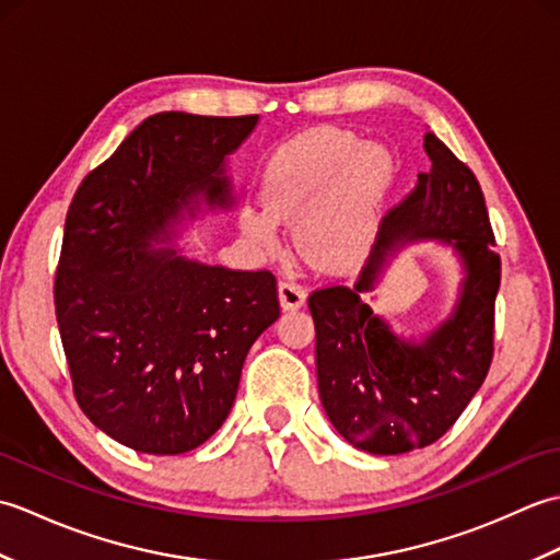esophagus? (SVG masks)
Instances as JSON below:
<instances>
[{
  "label": "esophagus",
  "instance_id": "esophagus-1",
  "mask_svg": "<svg viewBox=\"0 0 560 560\" xmlns=\"http://www.w3.org/2000/svg\"><path fill=\"white\" fill-rule=\"evenodd\" d=\"M279 301L287 311H295L305 303V289L295 279H281L279 281Z\"/></svg>",
  "mask_w": 560,
  "mask_h": 560
}]
</instances>
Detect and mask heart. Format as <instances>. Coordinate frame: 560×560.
<instances>
[{
	"instance_id": "obj_1",
	"label": "heart",
	"mask_w": 560,
	"mask_h": 560,
	"mask_svg": "<svg viewBox=\"0 0 560 560\" xmlns=\"http://www.w3.org/2000/svg\"><path fill=\"white\" fill-rule=\"evenodd\" d=\"M392 177L389 156L339 129L291 141L261 173V201L245 205L241 223L255 245L273 249L281 219H299V241L313 259L349 269L363 259Z\"/></svg>"
}]
</instances>
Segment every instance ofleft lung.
Returning <instances> with one entry per match:
<instances>
[{"label":"left lung","mask_w":560,"mask_h":560,"mask_svg":"<svg viewBox=\"0 0 560 560\" xmlns=\"http://www.w3.org/2000/svg\"><path fill=\"white\" fill-rule=\"evenodd\" d=\"M431 168L389 213L353 287L331 283L307 299L315 319L317 387L331 425L351 445L399 455L443 438L483 385L493 361L501 257L477 175L433 132ZM443 236L468 267L456 315L421 345L397 340L362 301L399 240Z\"/></svg>","instance_id":"1"}]
</instances>
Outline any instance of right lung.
<instances>
[{
	"instance_id": "add662e5",
	"label": "right lung",
	"mask_w": 560,
	"mask_h": 560,
	"mask_svg": "<svg viewBox=\"0 0 560 560\" xmlns=\"http://www.w3.org/2000/svg\"><path fill=\"white\" fill-rule=\"evenodd\" d=\"M257 115L147 117L71 199L55 315L93 425L147 455L199 447L229 416L245 355L279 317L277 277L153 253L197 195L229 207L223 159Z\"/></svg>"
}]
</instances>
